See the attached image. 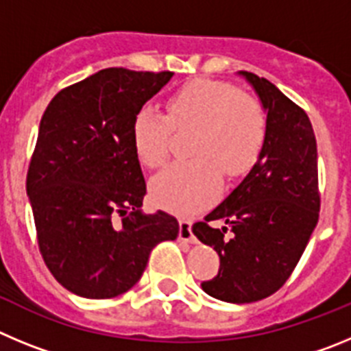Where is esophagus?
<instances>
[{
  "mask_svg": "<svg viewBox=\"0 0 351 351\" xmlns=\"http://www.w3.org/2000/svg\"><path fill=\"white\" fill-rule=\"evenodd\" d=\"M179 239L184 241V243H191V241H193L190 219H181V221H179Z\"/></svg>",
  "mask_w": 351,
  "mask_h": 351,
  "instance_id": "34e87169",
  "label": "esophagus"
}]
</instances>
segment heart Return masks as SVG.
Listing matches in <instances>:
<instances>
[{
    "instance_id": "obj_1",
    "label": "heart",
    "mask_w": 351,
    "mask_h": 351,
    "mask_svg": "<svg viewBox=\"0 0 351 351\" xmlns=\"http://www.w3.org/2000/svg\"><path fill=\"white\" fill-rule=\"evenodd\" d=\"M167 116L145 107L133 121V149L149 169L165 163L172 128L197 130L184 163L167 167L151 179V197L163 209L193 214L214 202L221 172L237 178L255 165L267 138V114L262 104L237 88L197 80L167 100Z\"/></svg>"
}]
</instances>
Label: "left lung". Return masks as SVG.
<instances>
[{"label":"left lung","mask_w":351,"mask_h":351,"mask_svg":"<svg viewBox=\"0 0 351 351\" xmlns=\"http://www.w3.org/2000/svg\"><path fill=\"white\" fill-rule=\"evenodd\" d=\"M267 114V138L241 184L193 225V234L219 255V271L202 290L225 302L262 300L295 269L318 223V154L311 121L267 79L237 71ZM209 221H225L213 229ZM232 228L234 235L225 239Z\"/></svg>","instance_id":"obj_1"}]
</instances>
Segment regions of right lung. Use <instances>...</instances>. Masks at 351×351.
Segmentation results:
<instances>
[{
  "label": "right lung",
  "instance_id": "obj_1",
  "mask_svg": "<svg viewBox=\"0 0 351 351\" xmlns=\"http://www.w3.org/2000/svg\"><path fill=\"white\" fill-rule=\"evenodd\" d=\"M172 75L105 68L58 93L43 112L26 191L43 260L75 295L125 293L153 247L178 239L173 216L142 213L145 181L132 137L135 116Z\"/></svg>",
  "mask_w": 351,
  "mask_h": 351
}]
</instances>
